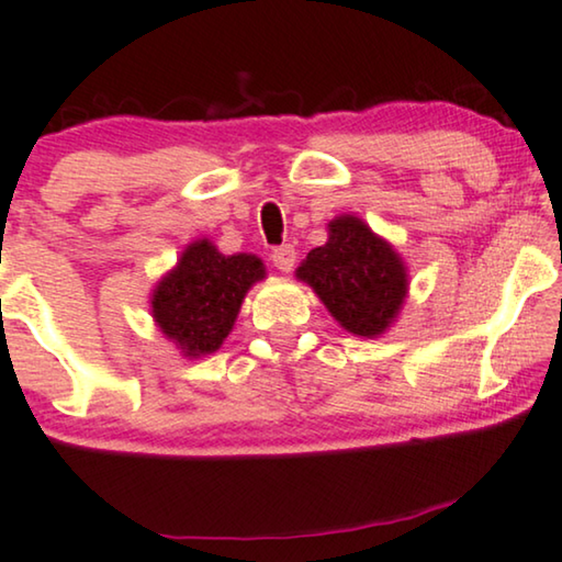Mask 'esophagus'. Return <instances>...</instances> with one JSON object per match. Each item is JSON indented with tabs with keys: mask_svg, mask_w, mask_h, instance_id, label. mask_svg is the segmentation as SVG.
Listing matches in <instances>:
<instances>
[{
	"mask_svg": "<svg viewBox=\"0 0 562 562\" xmlns=\"http://www.w3.org/2000/svg\"><path fill=\"white\" fill-rule=\"evenodd\" d=\"M295 259H297V252H295V247H292V245L274 247V252H272V265L278 267L280 272H290L292 267H295Z\"/></svg>",
	"mask_w": 562,
	"mask_h": 562,
	"instance_id": "esophagus-1",
	"label": "esophagus"
}]
</instances>
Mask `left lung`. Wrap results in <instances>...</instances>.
I'll list each match as a JSON object with an SVG mask.
<instances>
[{
    "instance_id": "left-lung-1",
    "label": "left lung",
    "mask_w": 562,
    "mask_h": 562,
    "mask_svg": "<svg viewBox=\"0 0 562 562\" xmlns=\"http://www.w3.org/2000/svg\"><path fill=\"white\" fill-rule=\"evenodd\" d=\"M328 227V241L307 252L297 278L342 328L366 338L381 335L406 297L404 262L356 216H338Z\"/></svg>"
}]
</instances>
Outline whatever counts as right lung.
<instances>
[{
    "label": "right lung",
    "mask_w": 562,
    "mask_h": 562,
    "mask_svg": "<svg viewBox=\"0 0 562 562\" xmlns=\"http://www.w3.org/2000/svg\"><path fill=\"white\" fill-rule=\"evenodd\" d=\"M265 278L255 255H220L212 241L187 247L154 290V317L183 356L214 353L227 338L247 290Z\"/></svg>",
    "instance_id": "1"
}]
</instances>
